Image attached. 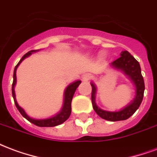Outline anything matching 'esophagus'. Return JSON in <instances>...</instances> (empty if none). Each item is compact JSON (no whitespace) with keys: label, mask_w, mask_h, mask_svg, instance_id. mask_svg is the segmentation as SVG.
<instances>
[{"label":"esophagus","mask_w":157,"mask_h":157,"mask_svg":"<svg viewBox=\"0 0 157 157\" xmlns=\"http://www.w3.org/2000/svg\"><path fill=\"white\" fill-rule=\"evenodd\" d=\"M92 77V75H91V74L86 73V74H85V75H83V76H82V80H83L84 82H87V81H89V80H91Z\"/></svg>","instance_id":"obj_1"}]
</instances>
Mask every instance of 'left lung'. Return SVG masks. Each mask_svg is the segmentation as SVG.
<instances>
[{
	"label": "left lung",
	"mask_w": 157,
	"mask_h": 157,
	"mask_svg": "<svg viewBox=\"0 0 157 157\" xmlns=\"http://www.w3.org/2000/svg\"><path fill=\"white\" fill-rule=\"evenodd\" d=\"M112 65L117 69H120L131 79L134 82L136 88V96L135 100L132 103L127 106L126 108L122 109L118 112H109L100 109L97 106L95 102L96 86L92 83V103L93 109L95 110L97 114L101 118L109 121H120L125 120L132 116L135 111L139 109L140 105L141 104L143 97H144V91H145V82L141 75L140 65L139 62L132 56L128 51H123L121 56L113 62Z\"/></svg>",
	"instance_id": "left-lung-1"
}]
</instances>
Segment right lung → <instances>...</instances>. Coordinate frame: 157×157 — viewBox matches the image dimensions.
Instances as JSON below:
<instances>
[{
	"mask_svg": "<svg viewBox=\"0 0 157 157\" xmlns=\"http://www.w3.org/2000/svg\"><path fill=\"white\" fill-rule=\"evenodd\" d=\"M37 50H31V51L28 52L27 54L22 56V58L20 59V61L18 62V64L16 65L15 69H14V72H13V82H12V97L14 99V102H15V105L17 107V109H18V111L20 113L22 114L26 119H28L29 122H31L33 124L39 126V127H54V126H57L59 124H61L62 123H64L65 120H67L68 118L71 115V101L73 98V96L75 93V90L78 87V86L81 83V81H76V82H73L71 85H69L67 86V88L65 90V100H64V105L62 108L61 112L58 113L57 115H55V117H52V118H46V119H33V118H30L29 116L27 115V113L24 112V110L17 104V102L16 101L15 98V92H14V86H15L16 81H17V77H16V71L17 68L19 65V64L29 55L32 54L33 52H35Z\"/></svg>",
	"mask_w": 157,
	"mask_h": 157,
	"instance_id": "obj_1",
	"label": "right lung"
}]
</instances>
